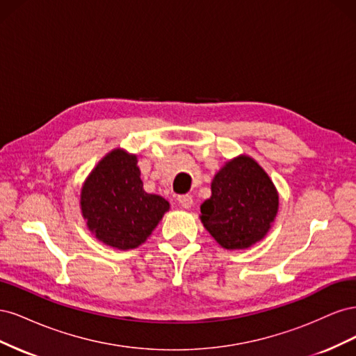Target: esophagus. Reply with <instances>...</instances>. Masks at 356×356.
<instances>
[{"mask_svg":"<svg viewBox=\"0 0 356 356\" xmlns=\"http://www.w3.org/2000/svg\"><path fill=\"white\" fill-rule=\"evenodd\" d=\"M177 202H178L179 207H181V208H184V209H188V208H191V207H193V197H191L190 195H182V196H178Z\"/></svg>","mask_w":356,"mask_h":356,"instance_id":"1","label":"esophagus"}]
</instances>
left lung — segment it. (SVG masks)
<instances>
[{
  "label": "left lung",
  "instance_id": "left-lung-1",
  "mask_svg": "<svg viewBox=\"0 0 356 356\" xmlns=\"http://www.w3.org/2000/svg\"><path fill=\"white\" fill-rule=\"evenodd\" d=\"M200 207L202 222L225 250H243L261 241L273 222L279 197L270 178L248 156L229 161Z\"/></svg>",
  "mask_w": 356,
  "mask_h": 356
}]
</instances>
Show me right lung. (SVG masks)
<instances>
[{
    "label": "right lung",
    "instance_id": "1",
    "mask_svg": "<svg viewBox=\"0 0 356 356\" xmlns=\"http://www.w3.org/2000/svg\"><path fill=\"white\" fill-rule=\"evenodd\" d=\"M136 156L114 149L96 166L81 188V212L104 243L132 250L145 242L169 203L143 188Z\"/></svg>",
    "mask_w": 356,
    "mask_h": 356
}]
</instances>
